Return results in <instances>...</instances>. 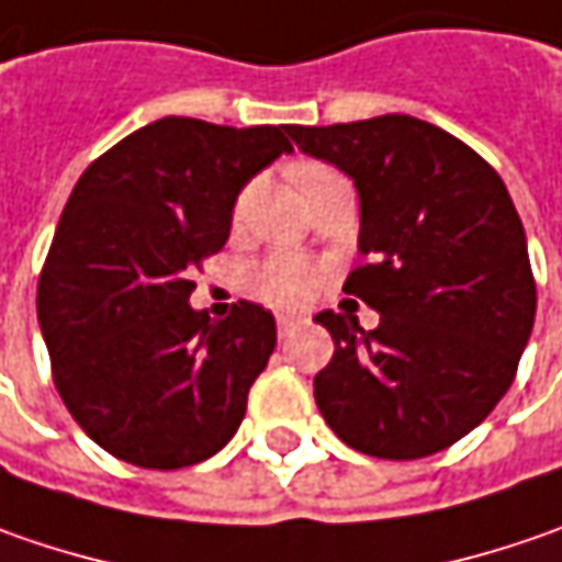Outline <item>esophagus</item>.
I'll list each match as a JSON object with an SVG mask.
<instances>
[{"instance_id":"obj_1","label":"esophagus","mask_w":562,"mask_h":562,"mask_svg":"<svg viewBox=\"0 0 562 562\" xmlns=\"http://www.w3.org/2000/svg\"><path fill=\"white\" fill-rule=\"evenodd\" d=\"M274 322H278V335L288 337L300 325V315H291V313H278L274 315Z\"/></svg>"}]
</instances>
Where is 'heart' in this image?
Here are the masks:
<instances>
[{
    "instance_id": "1",
    "label": "heart",
    "mask_w": 562,
    "mask_h": 562,
    "mask_svg": "<svg viewBox=\"0 0 562 562\" xmlns=\"http://www.w3.org/2000/svg\"><path fill=\"white\" fill-rule=\"evenodd\" d=\"M318 175H325V171H315L313 178H310V184H313ZM256 193H259L256 181H249L237 193V200H234V222H244L247 218ZM322 281H325L322 266H315L306 256H296V252L269 256V259H262L256 269L249 271V288H252V293L262 296V300H269V303H281V306L306 303L322 288Z\"/></svg>"
}]
</instances>
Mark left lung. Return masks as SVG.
<instances>
[{
	"label": "left lung",
	"mask_w": 562,
	"mask_h": 562,
	"mask_svg": "<svg viewBox=\"0 0 562 562\" xmlns=\"http://www.w3.org/2000/svg\"><path fill=\"white\" fill-rule=\"evenodd\" d=\"M359 190V249L344 293L381 313L315 315L335 357L315 403L340 441L422 460L465 438L516 378L535 325L526 231L501 175L463 140L409 115L291 127Z\"/></svg>",
	"instance_id": "1"
}]
</instances>
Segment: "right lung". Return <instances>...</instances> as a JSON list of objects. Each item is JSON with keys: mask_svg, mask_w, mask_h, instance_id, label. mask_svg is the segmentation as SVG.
<instances>
[{"mask_svg": "<svg viewBox=\"0 0 562 562\" xmlns=\"http://www.w3.org/2000/svg\"><path fill=\"white\" fill-rule=\"evenodd\" d=\"M288 134L168 115L102 153L68 196L36 315L58 397L124 463H203L244 422L274 318L247 300L222 322L193 313L190 274L225 247L240 187L291 153Z\"/></svg>", "mask_w": 562, "mask_h": 562, "instance_id": "add662e5", "label": "right lung"}]
</instances>
